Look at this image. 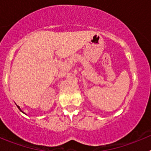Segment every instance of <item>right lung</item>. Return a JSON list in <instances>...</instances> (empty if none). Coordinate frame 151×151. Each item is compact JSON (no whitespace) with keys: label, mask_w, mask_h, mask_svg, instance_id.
<instances>
[{"label":"right lung","mask_w":151,"mask_h":151,"mask_svg":"<svg viewBox=\"0 0 151 151\" xmlns=\"http://www.w3.org/2000/svg\"><path fill=\"white\" fill-rule=\"evenodd\" d=\"M17 107H18L19 109V110H20V107H19V106H17Z\"/></svg>","instance_id":"add662e5"}]
</instances>
